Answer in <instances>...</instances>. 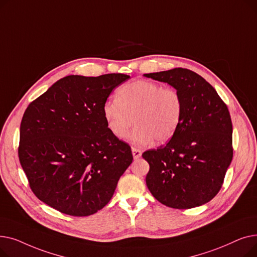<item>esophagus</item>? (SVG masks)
<instances>
[{"mask_svg":"<svg viewBox=\"0 0 257 257\" xmlns=\"http://www.w3.org/2000/svg\"><path fill=\"white\" fill-rule=\"evenodd\" d=\"M131 150H132V155H133V158H134V159L141 158V156H142V151H141V150L137 149V148H132Z\"/></svg>","mask_w":257,"mask_h":257,"instance_id":"obj_1","label":"esophagus"}]
</instances>
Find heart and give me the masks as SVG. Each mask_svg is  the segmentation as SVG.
<instances>
[{"label":"heart","instance_id":"b5f03b06","mask_svg":"<svg viewBox=\"0 0 257 257\" xmlns=\"http://www.w3.org/2000/svg\"><path fill=\"white\" fill-rule=\"evenodd\" d=\"M182 113L179 91L150 80H137L120 86L116 98L108 99L103 105L107 128L116 139H124L134 121L136 128L129 141L136 146L170 141L179 127Z\"/></svg>","mask_w":257,"mask_h":257}]
</instances>
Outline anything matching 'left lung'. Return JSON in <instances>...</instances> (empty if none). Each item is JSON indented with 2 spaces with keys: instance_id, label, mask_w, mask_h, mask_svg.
<instances>
[{
  "instance_id": "obj_1",
  "label": "left lung",
  "mask_w": 257,
  "mask_h": 257,
  "mask_svg": "<svg viewBox=\"0 0 257 257\" xmlns=\"http://www.w3.org/2000/svg\"><path fill=\"white\" fill-rule=\"evenodd\" d=\"M144 76L176 88L183 103L173 138L143 153L150 166L147 186L166 206L188 209L203 205L221 190L233 156L227 105L204 78L191 70L176 67Z\"/></svg>"
}]
</instances>
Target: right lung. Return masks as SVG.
<instances>
[{
	"mask_svg": "<svg viewBox=\"0 0 257 257\" xmlns=\"http://www.w3.org/2000/svg\"><path fill=\"white\" fill-rule=\"evenodd\" d=\"M125 74L66 76L29 104L19 158L34 195L62 213L102 209L131 165L130 146L108 130L103 105Z\"/></svg>",
	"mask_w": 257,
	"mask_h": 257,
	"instance_id": "add662e5",
	"label": "right lung"
}]
</instances>
